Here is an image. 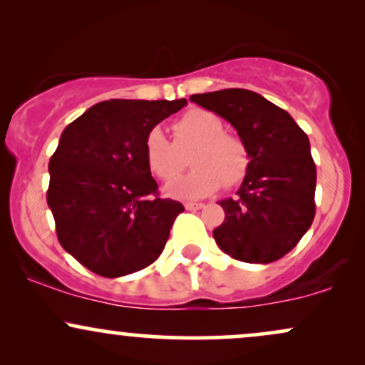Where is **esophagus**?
Here are the masks:
<instances>
[{
	"mask_svg": "<svg viewBox=\"0 0 365 365\" xmlns=\"http://www.w3.org/2000/svg\"><path fill=\"white\" fill-rule=\"evenodd\" d=\"M202 207H204V204H200V202H187L185 204L187 211H199V209H202Z\"/></svg>",
	"mask_w": 365,
	"mask_h": 365,
	"instance_id": "esophagus-1",
	"label": "esophagus"
}]
</instances>
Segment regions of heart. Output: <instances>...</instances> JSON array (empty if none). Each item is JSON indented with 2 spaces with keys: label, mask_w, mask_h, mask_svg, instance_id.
<instances>
[{
  "label": "heart",
  "mask_w": 365,
  "mask_h": 365,
  "mask_svg": "<svg viewBox=\"0 0 365 365\" xmlns=\"http://www.w3.org/2000/svg\"><path fill=\"white\" fill-rule=\"evenodd\" d=\"M171 142L161 128L149 130L144 140V158L150 173L163 182L182 173L185 159L182 153L194 148L187 177L170 183L166 192L178 199H200L221 185L233 187L244 180L249 168V150L244 140L225 132L220 116L206 110H190L173 123Z\"/></svg>",
  "instance_id": "obj_1"
}]
</instances>
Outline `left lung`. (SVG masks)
<instances>
[{
  "label": "left lung",
  "mask_w": 365,
  "mask_h": 365,
  "mask_svg": "<svg viewBox=\"0 0 365 365\" xmlns=\"http://www.w3.org/2000/svg\"><path fill=\"white\" fill-rule=\"evenodd\" d=\"M190 101L230 121L249 150L237 197L220 200L225 221L212 232L216 244L237 261H278L299 244L316 215L309 137L257 92L225 89L194 94Z\"/></svg>",
  "instance_id": "left-lung-1"
}]
</instances>
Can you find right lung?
Masks as SVG:
<instances>
[{
	"instance_id": "right-lung-1",
	"label": "right lung",
	"mask_w": 365,
	"mask_h": 365,
	"mask_svg": "<svg viewBox=\"0 0 365 365\" xmlns=\"http://www.w3.org/2000/svg\"><path fill=\"white\" fill-rule=\"evenodd\" d=\"M183 106L185 99H111L63 130L49 159L46 199L61 247L92 273L132 274L165 249L183 206L158 195L144 140Z\"/></svg>"
}]
</instances>
